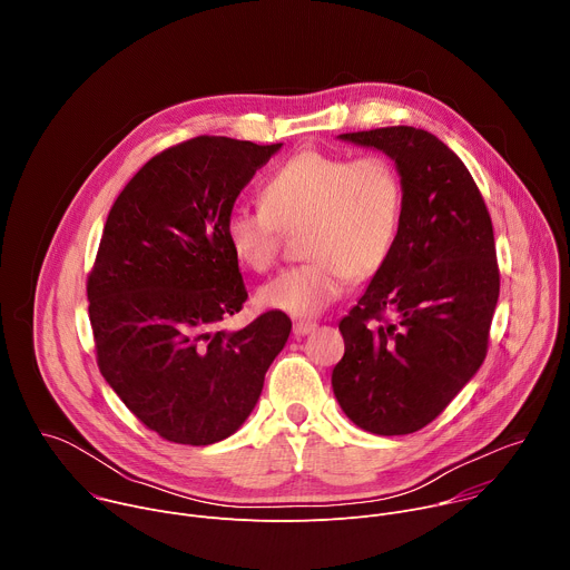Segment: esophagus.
I'll return each instance as SVG.
<instances>
[{
    "instance_id": "esophagus-1",
    "label": "esophagus",
    "mask_w": 570,
    "mask_h": 570,
    "mask_svg": "<svg viewBox=\"0 0 570 570\" xmlns=\"http://www.w3.org/2000/svg\"><path fill=\"white\" fill-rule=\"evenodd\" d=\"M315 327H317L315 322H311V320H299V322L293 324V334H295V336H306V334L315 332Z\"/></svg>"
}]
</instances>
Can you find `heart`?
<instances>
[{
  "instance_id": "obj_1",
  "label": "heart",
  "mask_w": 570,
  "mask_h": 570,
  "mask_svg": "<svg viewBox=\"0 0 570 570\" xmlns=\"http://www.w3.org/2000/svg\"><path fill=\"white\" fill-rule=\"evenodd\" d=\"M403 207V180L390 157L302 150L273 171L262 203L229 209L225 238L238 262L264 273L279 259L286 232L304 229L311 262L264 284L259 302L313 317L347 291L352 277H374L387 264Z\"/></svg>"
}]
</instances>
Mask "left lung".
<instances>
[{
	"label": "left lung",
	"mask_w": 570,
	"mask_h": 570,
	"mask_svg": "<svg viewBox=\"0 0 570 570\" xmlns=\"http://www.w3.org/2000/svg\"><path fill=\"white\" fill-rule=\"evenodd\" d=\"M341 139L394 159L405 207L392 257L338 324L345 356L332 385L363 431L409 435L487 356L501 291L494 227L462 159L429 130L387 126Z\"/></svg>",
	"instance_id": "obj_1"
}]
</instances>
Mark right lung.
I'll return each instance as SVG.
<instances>
[{
	"mask_svg": "<svg viewBox=\"0 0 570 570\" xmlns=\"http://www.w3.org/2000/svg\"><path fill=\"white\" fill-rule=\"evenodd\" d=\"M279 148L187 139L150 157L108 214L88 275L97 363L126 409L169 442L229 438L288 341L282 311L218 330L248 299L225 218Z\"/></svg>",
	"mask_w": 570,
	"mask_h": 570,
	"instance_id": "add662e5",
	"label": "right lung"
}]
</instances>
